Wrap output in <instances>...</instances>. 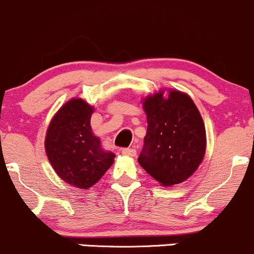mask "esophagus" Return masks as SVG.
I'll return each instance as SVG.
<instances>
[{"label":"esophagus","mask_w":254,"mask_h":254,"mask_svg":"<svg viewBox=\"0 0 254 254\" xmlns=\"http://www.w3.org/2000/svg\"><path fill=\"white\" fill-rule=\"evenodd\" d=\"M122 154L127 155V157H135L136 150L132 149V148H123L122 149Z\"/></svg>","instance_id":"obj_1"}]
</instances>
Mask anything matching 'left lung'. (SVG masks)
<instances>
[{"mask_svg": "<svg viewBox=\"0 0 254 254\" xmlns=\"http://www.w3.org/2000/svg\"><path fill=\"white\" fill-rule=\"evenodd\" d=\"M147 133L138 163L161 186L185 182L196 171L206 150V130L190 96L178 90L143 100Z\"/></svg>", "mask_w": 254, "mask_h": 254, "instance_id": "obj_1", "label": "left lung"}]
</instances>
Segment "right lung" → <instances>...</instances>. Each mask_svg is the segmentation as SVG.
<instances>
[{
	"mask_svg": "<svg viewBox=\"0 0 254 254\" xmlns=\"http://www.w3.org/2000/svg\"><path fill=\"white\" fill-rule=\"evenodd\" d=\"M94 107L71 99L55 113L47 130V157L61 180L76 188L93 187L112 166V152L102 149L90 125Z\"/></svg>",
	"mask_w": 254,
	"mask_h": 254,
	"instance_id": "obj_1",
	"label": "right lung"
}]
</instances>
